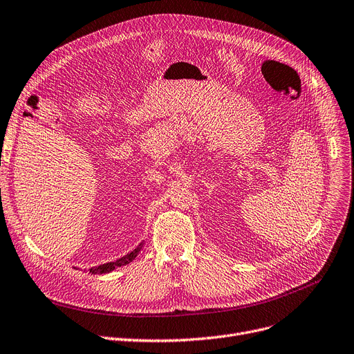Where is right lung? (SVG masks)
I'll list each match as a JSON object with an SVG mask.
<instances>
[{"instance_id":"1","label":"right lung","mask_w":354,"mask_h":354,"mask_svg":"<svg viewBox=\"0 0 354 354\" xmlns=\"http://www.w3.org/2000/svg\"><path fill=\"white\" fill-rule=\"evenodd\" d=\"M140 249H142V244H140L137 249H134L133 252H130L129 254L117 259L115 262H110V263H104V265H100V266H95V268H91V269H88V272H89L91 274H101V273H109V272H111V270H114V269H117V268L126 266V265H129L130 262H133V260L136 259V256L139 254Z\"/></svg>"}]
</instances>
